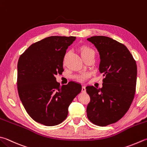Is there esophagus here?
Segmentation results:
<instances>
[{
	"mask_svg": "<svg viewBox=\"0 0 147 147\" xmlns=\"http://www.w3.org/2000/svg\"><path fill=\"white\" fill-rule=\"evenodd\" d=\"M86 91V88L84 86H82V93H85Z\"/></svg>",
	"mask_w": 147,
	"mask_h": 147,
	"instance_id": "1",
	"label": "esophagus"
}]
</instances>
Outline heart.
<instances>
[{
	"label": "heart",
	"mask_w": 147,
	"mask_h": 147,
	"mask_svg": "<svg viewBox=\"0 0 147 147\" xmlns=\"http://www.w3.org/2000/svg\"><path fill=\"white\" fill-rule=\"evenodd\" d=\"M78 51L79 52L80 54H81V57H82V59H84L85 61H87L88 59H91V58H93L95 59V51L94 50L91 48L90 47L86 45H81L79 46L78 49ZM68 56V53H66L65 54V56L64 57V59H63V61L64 63L65 62V61L66 59V57ZM75 78L78 81H84L86 79L88 78V76L87 74H81V75H77V76H75Z\"/></svg>",
	"instance_id": "b5f03b06"
}]
</instances>
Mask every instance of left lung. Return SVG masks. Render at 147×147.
<instances>
[{"instance_id":"left-lung-1","label":"left lung","mask_w":147,"mask_h":147,"mask_svg":"<svg viewBox=\"0 0 147 147\" xmlns=\"http://www.w3.org/2000/svg\"><path fill=\"white\" fill-rule=\"evenodd\" d=\"M87 40L99 52V71L104 76L102 88H86L91 99L87 117L93 123L104 127L120 120L131 106L136 92L137 65L123 44L103 36Z\"/></svg>"}]
</instances>
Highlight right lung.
I'll use <instances>...</instances> for the list:
<instances>
[{"instance_id":"obj_1","label":"right lung","mask_w":147,"mask_h":147,"mask_svg":"<svg viewBox=\"0 0 147 147\" xmlns=\"http://www.w3.org/2000/svg\"><path fill=\"white\" fill-rule=\"evenodd\" d=\"M75 36L47 37L32 44L19 57L17 88L28 115L46 126H54L67 117L68 107L82 86L70 81L60 86L55 76L63 72V59Z\"/></svg>"}]
</instances>
